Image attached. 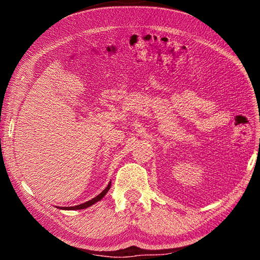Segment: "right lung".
Wrapping results in <instances>:
<instances>
[{"label": "right lung", "mask_w": 260, "mask_h": 260, "mask_svg": "<svg viewBox=\"0 0 260 260\" xmlns=\"http://www.w3.org/2000/svg\"><path fill=\"white\" fill-rule=\"evenodd\" d=\"M110 187H111V182H109V184L107 186V188H105L102 192L99 193V195L96 196V197H94L93 200H90V201H88V202H85V203L79 204V205H76V206H64V208H61V206H59L58 209H61V210H83V209L89 208V206H91L93 204H95L96 202L101 201V200L103 199V197H104L105 195H107V192L109 191Z\"/></svg>", "instance_id": "right-lung-1"}]
</instances>
